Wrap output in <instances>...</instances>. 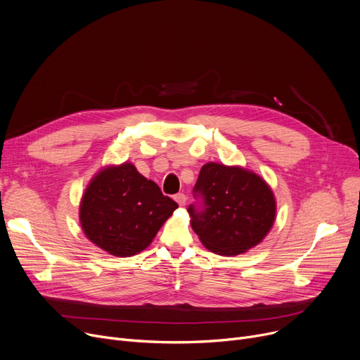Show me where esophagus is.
Returning a JSON list of instances; mask_svg holds the SVG:
<instances>
[{
  "label": "esophagus",
  "mask_w": 360,
  "mask_h": 360,
  "mask_svg": "<svg viewBox=\"0 0 360 360\" xmlns=\"http://www.w3.org/2000/svg\"><path fill=\"white\" fill-rule=\"evenodd\" d=\"M175 201L182 207V205H185V202H186V197H185L184 194H176V195H175Z\"/></svg>",
  "instance_id": "esophagus-1"
}]
</instances>
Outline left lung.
Instances as JSON below:
<instances>
[{
  "label": "left lung",
  "mask_w": 360,
  "mask_h": 360,
  "mask_svg": "<svg viewBox=\"0 0 360 360\" xmlns=\"http://www.w3.org/2000/svg\"><path fill=\"white\" fill-rule=\"evenodd\" d=\"M194 193L204 200V210L189 205L191 227L201 243L223 256L242 255L259 245L276 219L272 188L253 171L242 166L208 162Z\"/></svg>",
  "instance_id": "1"
}]
</instances>
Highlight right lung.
<instances>
[{"instance_id":"add662e5","label":"right lung","mask_w":360,"mask_h":360,"mask_svg":"<svg viewBox=\"0 0 360 360\" xmlns=\"http://www.w3.org/2000/svg\"><path fill=\"white\" fill-rule=\"evenodd\" d=\"M178 204L162 194L131 162L108 165L92 176L79 204V223L89 242L129 257L145 250Z\"/></svg>"}]
</instances>
